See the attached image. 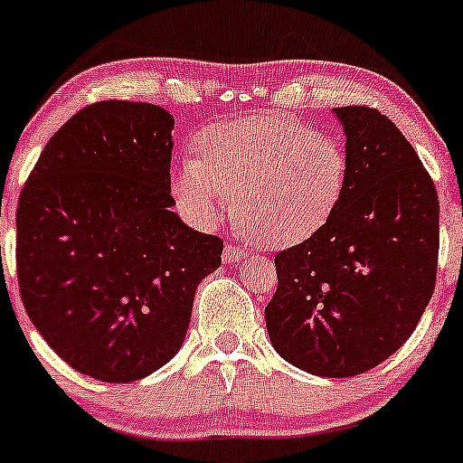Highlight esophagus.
<instances>
[{
    "instance_id": "1",
    "label": "esophagus",
    "mask_w": 463,
    "mask_h": 463,
    "mask_svg": "<svg viewBox=\"0 0 463 463\" xmlns=\"http://www.w3.org/2000/svg\"><path fill=\"white\" fill-rule=\"evenodd\" d=\"M245 247H241V245H225V250H222V260L227 262V265H232V262H238V260H242V258H245Z\"/></svg>"
}]
</instances>
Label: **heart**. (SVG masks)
Returning a JSON list of instances; mask_svg holds the SVG:
<instances>
[{
  "instance_id": "heart-1",
  "label": "heart",
  "mask_w": 463,
  "mask_h": 463,
  "mask_svg": "<svg viewBox=\"0 0 463 463\" xmlns=\"http://www.w3.org/2000/svg\"><path fill=\"white\" fill-rule=\"evenodd\" d=\"M198 158L172 172L176 205L212 221L233 196V213L271 250L307 242L335 216L349 187V154L340 138L282 114L213 123L196 138Z\"/></svg>"
}]
</instances>
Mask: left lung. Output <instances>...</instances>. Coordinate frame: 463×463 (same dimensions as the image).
Masks as SVG:
<instances>
[{
  "instance_id": "8db88e82",
  "label": "left lung",
  "mask_w": 463,
  "mask_h": 463,
  "mask_svg": "<svg viewBox=\"0 0 463 463\" xmlns=\"http://www.w3.org/2000/svg\"><path fill=\"white\" fill-rule=\"evenodd\" d=\"M349 154V187L329 225L276 256L265 309L273 349L298 369L351 377L400 349L429 305L439 253V201L391 118L333 110Z\"/></svg>"
}]
</instances>
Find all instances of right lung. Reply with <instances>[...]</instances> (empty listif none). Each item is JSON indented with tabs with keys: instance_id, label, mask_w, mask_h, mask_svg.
<instances>
[{
	"instance_id": "1",
	"label": "right lung",
	"mask_w": 463,
	"mask_h": 463,
	"mask_svg": "<svg viewBox=\"0 0 463 463\" xmlns=\"http://www.w3.org/2000/svg\"><path fill=\"white\" fill-rule=\"evenodd\" d=\"M174 117L99 101L63 123L19 194L28 317L74 371L134 382L176 355L222 241L172 212Z\"/></svg>"
}]
</instances>
